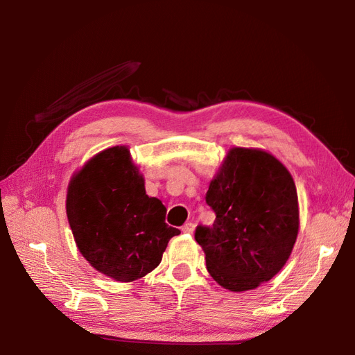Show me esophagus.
<instances>
[{
	"mask_svg": "<svg viewBox=\"0 0 355 355\" xmlns=\"http://www.w3.org/2000/svg\"><path fill=\"white\" fill-rule=\"evenodd\" d=\"M194 230H196V225L192 223V222H187L184 227H182V231L188 232V234H192V232H194Z\"/></svg>",
	"mask_w": 355,
	"mask_h": 355,
	"instance_id": "obj_1",
	"label": "esophagus"
}]
</instances>
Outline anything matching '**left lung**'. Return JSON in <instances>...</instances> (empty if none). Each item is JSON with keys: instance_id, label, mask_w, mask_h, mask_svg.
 <instances>
[{"instance_id": "obj_1", "label": "left lung", "mask_w": 355, "mask_h": 355, "mask_svg": "<svg viewBox=\"0 0 355 355\" xmlns=\"http://www.w3.org/2000/svg\"><path fill=\"white\" fill-rule=\"evenodd\" d=\"M206 202L216 219L198 225L196 241L219 286L245 292L270 282L297 237V192L292 175L261 149L232 148L210 182Z\"/></svg>"}]
</instances>
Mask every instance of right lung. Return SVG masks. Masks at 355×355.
I'll return each instance as SVG.
<instances>
[{"label":"right lung","mask_w":355,"mask_h":355,"mask_svg":"<svg viewBox=\"0 0 355 355\" xmlns=\"http://www.w3.org/2000/svg\"><path fill=\"white\" fill-rule=\"evenodd\" d=\"M166 207L148 197L145 182L125 146L94 155L69 182L67 214L80 253L116 282L142 278L159 265L178 228Z\"/></svg>","instance_id":"obj_1"}]
</instances>
